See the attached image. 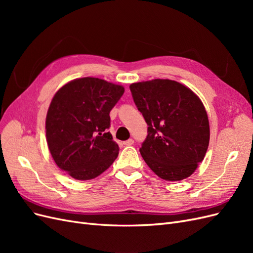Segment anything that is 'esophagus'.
<instances>
[{"mask_svg":"<svg viewBox=\"0 0 253 253\" xmlns=\"http://www.w3.org/2000/svg\"><path fill=\"white\" fill-rule=\"evenodd\" d=\"M132 144H134V140L132 138L126 140V141H124V145H126V147H129V145H132Z\"/></svg>","mask_w":253,"mask_h":253,"instance_id":"34e87169","label":"esophagus"}]
</instances>
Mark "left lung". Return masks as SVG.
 <instances>
[{"mask_svg": "<svg viewBox=\"0 0 253 253\" xmlns=\"http://www.w3.org/2000/svg\"><path fill=\"white\" fill-rule=\"evenodd\" d=\"M133 100L148 125L140 154L160 178L182 180L203 162L210 128L205 106L192 90L168 79L133 83Z\"/></svg>", "mask_w": 253, "mask_h": 253, "instance_id": "left-lung-1", "label": "left lung"}]
</instances>
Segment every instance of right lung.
<instances>
[{"label": "right lung", "instance_id": "right-lung-1", "mask_svg": "<svg viewBox=\"0 0 253 253\" xmlns=\"http://www.w3.org/2000/svg\"><path fill=\"white\" fill-rule=\"evenodd\" d=\"M125 88L99 78H80L53 96L45 122L50 154L73 178L87 180L103 173L119 148L108 129L110 112Z\"/></svg>", "mask_w": 253, "mask_h": 253}]
</instances>
